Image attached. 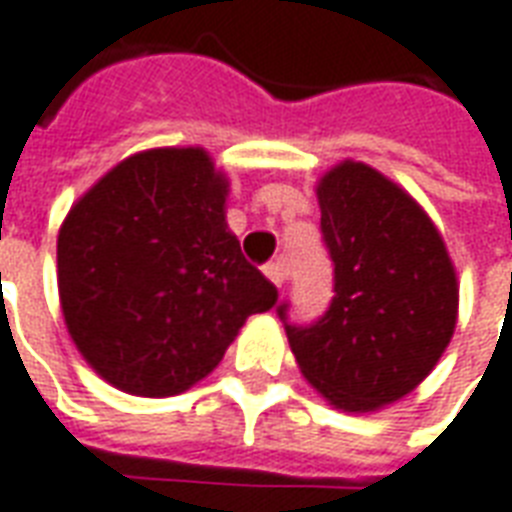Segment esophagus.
<instances>
[{"instance_id": "34e87169", "label": "esophagus", "mask_w": 512, "mask_h": 512, "mask_svg": "<svg viewBox=\"0 0 512 512\" xmlns=\"http://www.w3.org/2000/svg\"><path fill=\"white\" fill-rule=\"evenodd\" d=\"M266 276L274 282L276 287H285L287 282V266L282 260H276V263H268L266 266Z\"/></svg>"}]
</instances>
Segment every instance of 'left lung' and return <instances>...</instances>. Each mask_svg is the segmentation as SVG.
<instances>
[{
  "mask_svg": "<svg viewBox=\"0 0 512 512\" xmlns=\"http://www.w3.org/2000/svg\"><path fill=\"white\" fill-rule=\"evenodd\" d=\"M317 203L336 295L314 325L285 323L287 339L331 407L374 412L415 391L453 339L456 268L418 200L363 162L328 170Z\"/></svg>",
  "mask_w": 512,
  "mask_h": 512,
  "instance_id": "1",
  "label": "left lung"
}]
</instances>
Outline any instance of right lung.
<instances>
[{"instance_id":"1","label":"right lung","mask_w":512,"mask_h":512,"mask_svg":"<svg viewBox=\"0 0 512 512\" xmlns=\"http://www.w3.org/2000/svg\"><path fill=\"white\" fill-rule=\"evenodd\" d=\"M230 181L206 149H149L78 198L56 241L64 325L102 380L176 396L217 369L276 287L225 222Z\"/></svg>"}]
</instances>
